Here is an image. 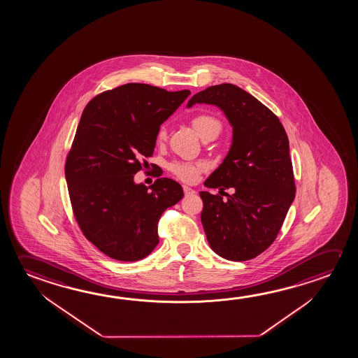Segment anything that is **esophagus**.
<instances>
[{
    "label": "esophagus",
    "mask_w": 358,
    "mask_h": 358,
    "mask_svg": "<svg viewBox=\"0 0 358 358\" xmlns=\"http://www.w3.org/2000/svg\"><path fill=\"white\" fill-rule=\"evenodd\" d=\"M183 192H185V194L186 196H189V194H196V191L194 189H192L191 187H188V186H183Z\"/></svg>",
    "instance_id": "obj_1"
}]
</instances>
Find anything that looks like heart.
I'll use <instances>...</instances> for the list:
<instances>
[{
  "label": "heart",
  "instance_id": "b5f03b06",
  "mask_svg": "<svg viewBox=\"0 0 358 358\" xmlns=\"http://www.w3.org/2000/svg\"><path fill=\"white\" fill-rule=\"evenodd\" d=\"M192 126L194 131L201 137H205L210 132H220L221 122L218 118L212 116L210 113H199L192 118ZM166 127L161 126L157 131V141L162 142L166 140ZM206 164L203 162H189V161H175L170 164V170L175 176L182 181L194 182L199 178V173L206 170Z\"/></svg>",
  "mask_w": 358,
  "mask_h": 358
}]
</instances>
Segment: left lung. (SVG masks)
I'll list each match as a JSON object with an SVG mask.
<instances>
[{
    "label": "left lung",
    "instance_id": "obj_1",
    "mask_svg": "<svg viewBox=\"0 0 358 358\" xmlns=\"http://www.w3.org/2000/svg\"><path fill=\"white\" fill-rule=\"evenodd\" d=\"M196 103L220 107L234 129L227 156L205 186L235 194L199 192L206 237L221 257L252 259L273 243L294 199L287 134L270 108L232 83L206 88L187 107Z\"/></svg>",
    "mask_w": 358,
    "mask_h": 358
}]
</instances>
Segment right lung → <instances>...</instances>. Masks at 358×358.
<instances>
[{"label": "right lung", "instance_id": "add662e5", "mask_svg": "<svg viewBox=\"0 0 358 358\" xmlns=\"http://www.w3.org/2000/svg\"><path fill=\"white\" fill-rule=\"evenodd\" d=\"M189 94L126 83L85 107L66 159V181L80 229L106 256L124 262L148 256L159 243V217L183 197L171 178L148 188L134 176L152 156L159 126Z\"/></svg>", "mask_w": 358, "mask_h": 358}]
</instances>
